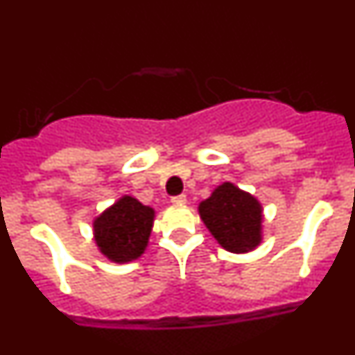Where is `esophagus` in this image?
Instances as JSON below:
<instances>
[{"label": "esophagus", "mask_w": 355, "mask_h": 355, "mask_svg": "<svg viewBox=\"0 0 355 355\" xmlns=\"http://www.w3.org/2000/svg\"><path fill=\"white\" fill-rule=\"evenodd\" d=\"M171 202L174 206H183V205H187V196H183V193H181V196H174L171 199Z\"/></svg>", "instance_id": "esophagus-1"}]
</instances>
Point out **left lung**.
Returning <instances> with one entry per match:
<instances>
[{"mask_svg":"<svg viewBox=\"0 0 355 355\" xmlns=\"http://www.w3.org/2000/svg\"><path fill=\"white\" fill-rule=\"evenodd\" d=\"M209 233L229 252H249L261 241V205L233 183H224L199 205Z\"/></svg>","mask_w":355,"mask_h":355,"instance_id":"1","label":"left lung"}]
</instances>
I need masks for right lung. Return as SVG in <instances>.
<instances>
[{"mask_svg":"<svg viewBox=\"0 0 355 355\" xmlns=\"http://www.w3.org/2000/svg\"><path fill=\"white\" fill-rule=\"evenodd\" d=\"M155 220V209L124 196L94 220V238L106 258L128 263L140 258Z\"/></svg>","mask_w":355,"mask_h":355,"instance_id":"add662e5","label":"right lung"}]
</instances>
